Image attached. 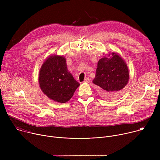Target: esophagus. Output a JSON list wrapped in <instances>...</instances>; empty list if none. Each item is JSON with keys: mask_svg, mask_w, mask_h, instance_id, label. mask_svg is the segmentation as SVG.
I'll list each match as a JSON object with an SVG mask.
<instances>
[{"mask_svg": "<svg viewBox=\"0 0 160 160\" xmlns=\"http://www.w3.org/2000/svg\"><path fill=\"white\" fill-rule=\"evenodd\" d=\"M90 82V79L89 78H85V80H84V82H87V83H88Z\"/></svg>", "mask_w": 160, "mask_h": 160, "instance_id": "obj_1", "label": "esophagus"}]
</instances>
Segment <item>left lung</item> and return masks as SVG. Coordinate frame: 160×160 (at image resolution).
I'll use <instances>...</instances> for the list:
<instances>
[{
  "label": "left lung",
  "instance_id": "8db88e82",
  "mask_svg": "<svg viewBox=\"0 0 160 160\" xmlns=\"http://www.w3.org/2000/svg\"><path fill=\"white\" fill-rule=\"evenodd\" d=\"M128 79L127 64L119 55L112 52L111 57L99 59L92 82L98 86L99 92L104 98L110 99L121 94Z\"/></svg>",
  "mask_w": 160,
  "mask_h": 160
}]
</instances>
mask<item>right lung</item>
<instances>
[{
  "label": "right lung",
  "instance_id": "right-lung-1",
  "mask_svg": "<svg viewBox=\"0 0 160 160\" xmlns=\"http://www.w3.org/2000/svg\"><path fill=\"white\" fill-rule=\"evenodd\" d=\"M38 79L44 94L60 103L69 101L80 85L68 72L65 58L56 55L45 60L41 67Z\"/></svg>",
  "mask_w": 160,
  "mask_h": 160
}]
</instances>
